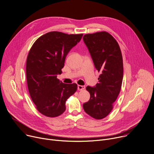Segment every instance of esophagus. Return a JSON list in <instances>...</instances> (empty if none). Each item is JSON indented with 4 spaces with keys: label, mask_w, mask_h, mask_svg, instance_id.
I'll return each instance as SVG.
<instances>
[{
    "label": "esophagus",
    "mask_w": 154,
    "mask_h": 154,
    "mask_svg": "<svg viewBox=\"0 0 154 154\" xmlns=\"http://www.w3.org/2000/svg\"><path fill=\"white\" fill-rule=\"evenodd\" d=\"M85 88V86H82V85H78V90L79 91H82Z\"/></svg>",
    "instance_id": "1"
}]
</instances>
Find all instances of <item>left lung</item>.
<instances>
[{
  "mask_svg": "<svg viewBox=\"0 0 154 154\" xmlns=\"http://www.w3.org/2000/svg\"><path fill=\"white\" fill-rule=\"evenodd\" d=\"M83 39L100 72L96 87H87L90 98L83 107L90 116L100 120L109 114L120 93L123 75L122 54L117 40L107 32L85 34Z\"/></svg>",
  "mask_w": 154,
  "mask_h": 154,
  "instance_id": "1",
  "label": "left lung"
}]
</instances>
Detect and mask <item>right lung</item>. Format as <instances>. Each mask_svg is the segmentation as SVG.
<instances>
[{
  "instance_id": "right-lung-1",
  "label": "right lung",
  "mask_w": 154,
  "mask_h": 154,
  "mask_svg": "<svg viewBox=\"0 0 154 154\" xmlns=\"http://www.w3.org/2000/svg\"><path fill=\"white\" fill-rule=\"evenodd\" d=\"M83 34L51 31L38 38L27 57L26 79L29 94L38 111L48 117L61 115L66 101L77 89L57 78L62 73L66 56L80 41Z\"/></svg>"
}]
</instances>
